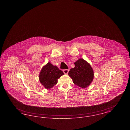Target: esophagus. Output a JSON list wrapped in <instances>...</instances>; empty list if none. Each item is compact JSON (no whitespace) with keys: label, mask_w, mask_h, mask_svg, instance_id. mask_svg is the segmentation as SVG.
<instances>
[{"label":"esophagus","mask_w":130,"mask_h":130,"mask_svg":"<svg viewBox=\"0 0 130 130\" xmlns=\"http://www.w3.org/2000/svg\"><path fill=\"white\" fill-rule=\"evenodd\" d=\"M63 72L64 74H67L69 72V70L68 69H65V70H63Z\"/></svg>","instance_id":"34e87169"}]
</instances>
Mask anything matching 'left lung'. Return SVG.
Returning a JSON list of instances; mask_svg holds the SVG:
<instances>
[{"label": "left lung", "mask_w": 130, "mask_h": 130, "mask_svg": "<svg viewBox=\"0 0 130 130\" xmlns=\"http://www.w3.org/2000/svg\"><path fill=\"white\" fill-rule=\"evenodd\" d=\"M75 67L71 69L68 74L76 85L82 88L89 86L93 80L94 74L91 65L83 59L74 62Z\"/></svg>", "instance_id": "8db88e82"}]
</instances>
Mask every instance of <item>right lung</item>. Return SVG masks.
<instances>
[{
  "instance_id": "right-lung-1",
  "label": "right lung",
  "mask_w": 130,
  "mask_h": 130,
  "mask_svg": "<svg viewBox=\"0 0 130 130\" xmlns=\"http://www.w3.org/2000/svg\"><path fill=\"white\" fill-rule=\"evenodd\" d=\"M63 74H64L61 70L48 62L40 73L39 81L45 88L49 89L56 85L57 79Z\"/></svg>"
}]
</instances>
